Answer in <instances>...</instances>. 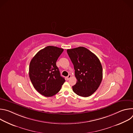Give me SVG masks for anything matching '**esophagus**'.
<instances>
[{
	"instance_id": "esophagus-1",
	"label": "esophagus",
	"mask_w": 133,
	"mask_h": 133,
	"mask_svg": "<svg viewBox=\"0 0 133 133\" xmlns=\"http://www.w3.org/2000/svg\"><path fill=\"white\" fill-rule=\"evenodd\" d=\"M71 77V75H68V76L66 77V79H67V80H69Z\"/></svg>"
}]
</instances>
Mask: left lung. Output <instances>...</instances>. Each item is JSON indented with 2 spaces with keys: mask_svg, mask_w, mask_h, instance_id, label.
<instances>
[{
  "mask_svg": "<svg viewBox=\"0 0 133 133\" xmlns=\"http://www.w3.org/2000/svg\"><path fill=\"white\" fill-rule=\"evenodd\" d=\"M72 62L77 81L72 87L74 92L88 97L96 91L103 78V68L97 57L84 47L67 50Z\"/></svg>",
  "mask_w": 133,
  "mask_h": 133,
  "instance_id": "left-lung-1",
  "label": "left lung"
}]
</instances>
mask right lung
<instances>
[{
    "instance_id": "right-lung-1",
    "label": "right lung",
    "mask_w": 133,
    "mask_h": 133,
    "mask_svg": "<svg viewBox=\"0 0 133 133\" xmlns=\"http://www.w3.org/2000/svg\"><path fill=\"white\" fill-rule=\"evenodd\" d=\"M63 48L49 46L39 50L30 61L29 75L32 85L42 95L51 97L61 90L65 82L56 62Z\"/></svg>"
}]
</instances>
